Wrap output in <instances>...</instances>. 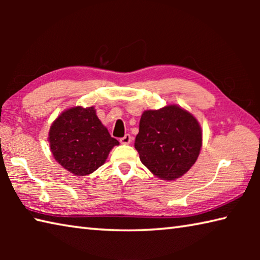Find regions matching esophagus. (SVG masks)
I'll return each instance as SVG.
<instances>
[{"instance_id":"34e87169","label":"esophagus","mask_w":260,"mask_h":260,"mask_svg":"<svg viewBox=\"0 0 260 260\" xmlns=\"http://www.w3.org/2000/svg\"><path fill=\"white\" fill-rule=\"evenodd\" d=\"M132 142V136L129 134H126L124 138L120 139V143L122 144H129Z\"/></svg>"}]
</instances>
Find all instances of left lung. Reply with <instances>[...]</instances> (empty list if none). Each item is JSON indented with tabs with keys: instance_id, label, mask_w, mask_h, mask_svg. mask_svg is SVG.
I'll use <instances>...</instances> for the list:
<instances>
[{
	"instance_id": "8db88e82",
	"label": "left lung",
	"mask_w": 260,
	"mask_h": 260,
	"mask_svg": "<svg viewBox=\"0 0 260 260\" xmlns=\"http://www.w3.org/2000/svg\"><path fill=\"white\" fill-rule=\"evenodd\" d=\"M202 142L203 133L196 117L180 105L170 104L143 111L134 147L153 175L172 181L195 164Z\"/></svg>"
}]
</instances>
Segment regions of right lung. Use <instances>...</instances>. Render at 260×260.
I'll use <instances>...</instances> for the list:
<instances>
[{"label":"right lung","instance_id":"1","mask_svg":"<svg viewBox=\"0 0 260 260\" xmlns=\"http://www.w3.org/2000/svg\"><path fill=\"white\" fill-rule=\"evenodd\" d=\"M48 142L59 165L74 175H88L102 166L119 142L111 138L94 107H72L52 121Z\"/></svg>","mask_w":260,"mask_h":260}]
</instances>
